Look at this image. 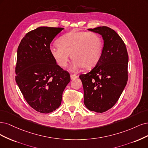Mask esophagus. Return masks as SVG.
I'll list each match as a JSON object with an SVG mask.
<instances>
[{
	"instance_id": "obj_1",
	"label": "esophagus",
	"mask_w": 148,
	"mask_h": 148,
	"mask_svg": "<svg viewBox=\"0 0 148 148\" xmlns=\"http://www.w3.org/2000/svg\"><path fill=\"white\" fill-rule=\"evenodd\" d=\"M70 76H71V79L72 80H74V79L78 77V76L77 75H75V74H71Z\"/></svg>"
}]
</instances>
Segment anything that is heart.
Returning <instances> with one entry per match:
<instances>
[{
    "label": "heart",
    "instance_id": "1",
    "mask_svg": "<svg viewBox=\"0 0 148 148\" xmlns=\"http://www.w3.org/2000/svg\"><path fill=\"white\" fill-rule=\"evenodd\" d=\"M58 46H51L50 52L56 63L64 68L68 65L69 54L73 59L71 70L90 68L101 59L103 42L95 32L73 31L64 34L58 41Z\"/></svg>",
    "mask_w": 148,
    "mask_h": 148
}]
</instances>
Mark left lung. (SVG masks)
<instances>
[{
  "label": "left lung",
  "mask_w": 148,
  "mask_h": 148,
  "mask_svg": "<svg viewBox=\"0 0 148 148\" xmlns=\"http://www.w3.org/2000/svg\"><path fill=\"white\" fill-rule=\"evenodd\" d=\"M88 30L101 35L103 55L95 68L79 78L85 106L90 111L102 113L114 106L126 86L128 56L124 42L111 28L99 26Z\"/></svg>",
  "instance_id": "left-lung-1"
}]
</instances>
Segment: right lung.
Returning a JSON list of instances; mask_svg holds the SVG:
<instances>
[{
    "instance_id": "right-lung-1",
    "label": "right lung",
    "mask_w": 148,
    "mask_h": 148,
    "mask_svg": "<svg viewBox=\"0 0 148 148\" xmlns=\"http://www.w3.org/2000/svg\"><path fill=\"white\" fill-rule=\"evenodd\" d=\"M63 29L37 27L27 32L18 47L16 82L29 105L41 113L60 107L71 80L69 73L56 64L50 52V43Z\"/></svg>"
}]
</instances>
